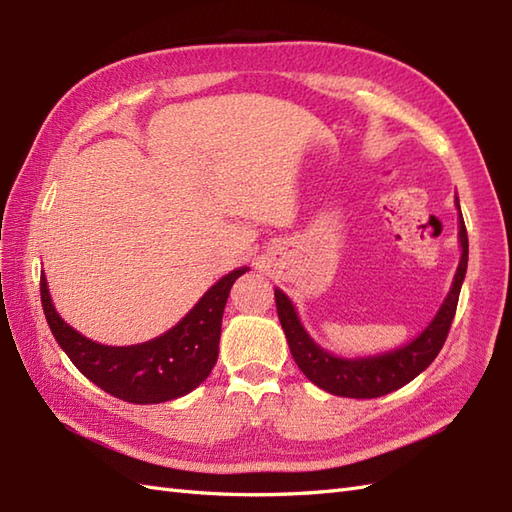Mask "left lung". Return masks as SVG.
<instances>
[{
    "instance_id": "obj_1",
    "label": "left lung",
    "mask_w": 512,
    "mask_h": 512,
    "mask_svg": "<svg viewBox=\"0 0 512 512\" xmlns=\"http://www.w3.org/2000/svg\"><path fill=\"white\" fill-rule=\"evenodd\" d=\"M455 204H458V200H455ZM460 244L462 257L458 264V273H455L449 295L444 299L436 317H433V321L424 328V332L416 336L411 343L378 356L341 358L330 354L328 350H323V347L314 343L310 339V334L303 330L292 301L279 288H275V303L281 328H284L290 345V354L295 358L301 372L306 374L314 385L328 391V394L343 398L385 396L389 391H396L398 387L407 385L409 380L416 378L420 372H424V369L433 363V358L440 354L444 341H447L451 321L455 317V308H458L466 264H469V237H466L462 213Z\"/></svg>"
}]
</instances>
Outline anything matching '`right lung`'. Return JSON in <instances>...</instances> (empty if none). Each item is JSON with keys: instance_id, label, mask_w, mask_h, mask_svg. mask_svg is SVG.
Instances as JSON below:
<instances>
[{"instance_id": "obj_1", "label": "right lung", "mask_w": 512, "mask_h": 512, "mask_svg": "<svg viewBox=\"0 0 512 512\" xmlns=\"http://www.w3.org/2000/svg\"><path fill=\"white\" fill-rule=\"evenodd\" d=\"M248 268H237L204 292L178 325L147 343L112 347L83 336L52 306L48 281L41 275V306L46 321L70 361L94 385L134 405H156L189 394L206 376L220 352L222 314L228 292Z\"/></svg>"}]
</instances>
